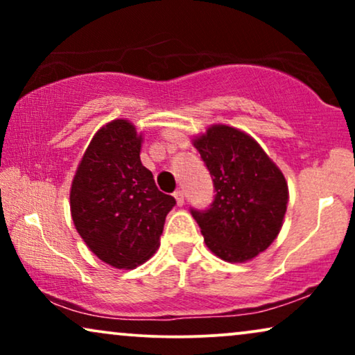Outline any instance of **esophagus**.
I'll list each match as a JSON object with an SVG mask.
<instances>
[{"mask_svg": "<svg viewBox=\"0 0 355 355\" xmlns=\"http://www.w3.org/2000/svg\"><path fill=\"white\" fill-rule=\"evenodd\" d=\"M174 198H176V202H178L179 207L184 205V192H182V191H176V192H174Z\"/></svg>", "mask_w": 355, "mask_h": 355, "instance_id": "34e87169", "label": "esophagus"}]
</instances>
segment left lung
Wrapping results in <instances>:
<instances>
[{
    "instance_id": "left-lung-1",
    "label": "left lung",
    "mask_w": 355,
    "mask_h": 355,
    "mask_svg": "<svg viewBox=\"0 0 355 355\" xmlns=\"http://www.w3.org/2000/svg\"><path fill=\"white\" fill-rule=\"evenodd\" d=\"M211 174L215 198L192 216L213 254L226 261L255 259L278 237L288 182L263 148L236 128L215 124L192 140Z\"/></svg>"
}]
</instances>
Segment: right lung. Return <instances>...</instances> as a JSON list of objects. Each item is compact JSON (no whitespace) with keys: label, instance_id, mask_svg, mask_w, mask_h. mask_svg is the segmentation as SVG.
Returning <instances> with one entry per match:
<instances>
[{"label":"right lung","instance_id":"obj_1","mask_svg":"<svg viewBox=\"0 0 355 355\" xmlns=\"http://www.w3.org/2000/svg\"><path fill=\"white\" fill-rule=\"evenodd\" d=\"M142 135L114 119L94 135L71 186V215L87 247L114 268L130 270L155 254L176 205L140 162Z\"/></svg>","mask_w":355,"mask_h":355}]
</instances>
